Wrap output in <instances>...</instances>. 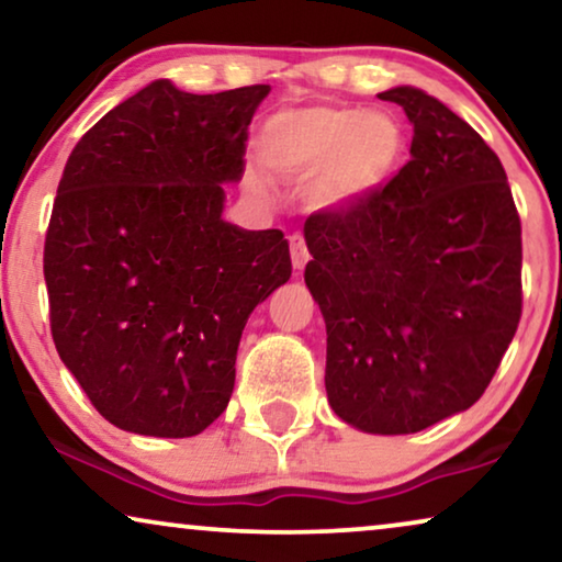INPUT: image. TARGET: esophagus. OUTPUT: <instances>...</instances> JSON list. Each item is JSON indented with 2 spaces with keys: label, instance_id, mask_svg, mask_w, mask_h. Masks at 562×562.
<instances>
[{
  "label": "esophagus",
  "instance_id": "esophagus-1",
  "mask_svg": "<svg viewBox=\"0 0 562 562\" xmlns=\"http://www.w3.org/2000/svg\"><path fill=\"white\" fill-rule=\"evenodd\" d=\"M289 245H291V263H294L296 271H302V268L306 266V260H310V250H306L304 237L302 235H291Z\"/></svg>",
  "mask_w": 562,
  "mask_h": 562
}]
</instances>
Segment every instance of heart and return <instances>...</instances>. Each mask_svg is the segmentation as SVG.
I'll list each match as a JSON object with an SVG mask.
<instances>
[{
	"mask_svg": "<svg viewBox=\"0 0 562 562\" xmlns=\"http://www.w3.org/2000/svg\"><path fill=\"white\" fill-rule=\"evenodd\" d=\"M258 145L273 171L314 179L317 210L345 212L386 187L404 160L406 135L391 112L322 104L273 114Z\"/></svg>",
	"mask_w": 562,
	"mask_h": 562,
	"instance_id": "heart-1",
	"label": "heart"
}]
</instances>
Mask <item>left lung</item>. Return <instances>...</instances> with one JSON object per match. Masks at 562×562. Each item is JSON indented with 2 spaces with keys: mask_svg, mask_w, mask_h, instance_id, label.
Segmentation results:
<instances>
[{
  "mask_svg": "<svg viewBox=\"0 0 562 562\" xmlns=\"http://www.w3.org/2000/svg\"><path fill=\"white\" fill-rule=\"evenodd\" d=\"M379 99L414 125L409 164L352 210L304 222V281L337 417L412 435L494 379L521 317V225L502 160L465 120L414 87Z\"/></svg>",
  "mask_w": 562,
  "mask_h": 562,
  "instance_id": "8db88e82",
  "label": "left lung"
}]
</instances>
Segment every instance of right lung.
<instances>
[{
    "label": "right lung",
    "instance_id": "1",
    "mask_svg": "<svg viewBox=\"0 0 562 562\" xmlns=\"http://www.w3.org/2000/svg\"><path fill=\"white\" fill-rule=\"evenodd\" d=\"M271 87L150 81L68 156L43 273L60 360L114 427L194 437L227 409L245 322L291 279L281 229L222 220Z\"/></svg>",
    "mask_w": 562,
    "mask_h": 562
}]
</instances>
